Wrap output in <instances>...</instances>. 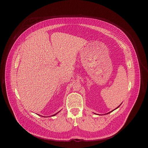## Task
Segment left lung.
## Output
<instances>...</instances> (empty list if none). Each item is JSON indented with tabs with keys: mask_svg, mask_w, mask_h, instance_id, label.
Returning <instances> with one entry per match:
<instances>
[{
	"mask_svg": "<svg viewBox=\"0 0 148 148\" xmlns=\"http://www.w3.org/2000/svg\"><path fill=\"white\" fill-rule=\"evenodd\" d=\"M121 104H122V103H121ZM121 104H120V106H118V107H117L116 108H115V109H114V110H112V111H111V112H109V113H106V114H109V113H111V112H113V111H114V110H115V109H116L117 108H118L120 106H121ZM94 114H95V113H94ZM97 115H99V114H97Z\"/></svg>",
	"mask_w": 148,
	"mask_h": 148,
	"instance_id": "8db88e82",
	"label": "left lung"
}]
</instances>
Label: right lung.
Masks as SVG:
<instances>
[{"label": "right lung", "mask_w": 148, "mask_h": 148, "mask_svg": "<svg viewBox=\"0 0 148 148\" xmlns=\"http://www.w3.org/2000/svg\"><path fill=\"white\" fill-rule=\"evenodd\" d=\"M60 112V111H59V112H58V113H56V114H54V115H51V116H55V115H56V114H58V113H59V112ZM44 117H45V116H44Z\"/></svg>", "instance_id": "obj_1"}]
</instances>
